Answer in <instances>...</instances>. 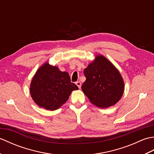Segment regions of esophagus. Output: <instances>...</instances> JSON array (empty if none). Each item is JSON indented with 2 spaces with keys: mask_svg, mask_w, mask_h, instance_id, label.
I'll list each match as a JSON object with an SVG mask.
<instances>
[{
  "mask_svg": "<svg viewBox=\"0 0 154 154\" xmlns=\"http://www.w3.org/2000/svg\"><path fill=\"white\" fill-rule=\"evenodd\" d=\"M75 84L77 85V86L79 88V89H81V83L80 82V81H77L76 83H75Z\"/></svg>",
  "mask_w": 154,
  "mask_h": 154,
  "instance_id": "1",
  "label": "esophagus"
}]
</instances>
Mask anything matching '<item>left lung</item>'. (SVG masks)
Listing matches in <instances>:
<instances>
[{
    "instance_id": "1",
    "label": "left lung",
    "mask_w": 154,
    "mask_h": 154,
    "mask_svg": "<svg viewBox=\"0 0 154 154\" xmlns=\"http://www.w3.org/2000/svg\"><path fill=\"white\" fill-rule=\"evenodd\" d=\"M84 94L99 108H109L119 102L124 91L123 78L117 68L103 55L98 54L84 70Z\"/></svg>"
}]
</instances>
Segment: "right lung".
Masks as SVG:
<instances>
[{"instance_id":"add662e5","label":"right lung","mask_w":154,"mask_h":154,"mask_svg":"<svg viewBox=\"0 0 154 154\" xmlns=\"http://www.w3.org/2000/svg\"><path fill=\"white\" fill-rule=\"evenodd\" d=\"M69 75L49 62L39 67L32 78L30 92L34 103L45 110H55L67 102L71 92L78 90Z\"/></svg>"}]
</instances>
